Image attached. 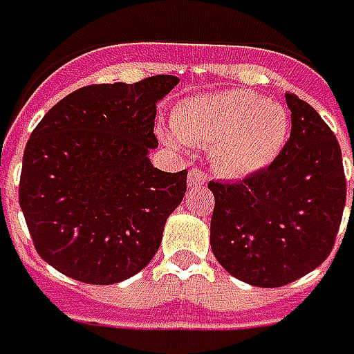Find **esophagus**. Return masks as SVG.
Segmentation results:
<instances>
[{"mask_svg": "<svg viewBox=\"0 0 354 354\" xmlns=\"http://www.w3.org/2000/svg\"><path fill=\"white\" fill-rule=\"evenodd\" d=\"M205 180H207V174H205L201 168H192L189 174H187V184H189V186H199V184H203Z\"/></svg>", "mask_w": 354, "mask_h": 354, "instance_id": "1", "label": "esophagus"}]
</instances>
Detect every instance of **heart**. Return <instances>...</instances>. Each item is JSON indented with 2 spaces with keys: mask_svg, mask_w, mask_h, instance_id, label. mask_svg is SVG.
Returning a JSON list of instances; mask_svg holds the SVG:
<instances>
[{
  "mask_svg": "<svg viewBox=\"0 0 354 354\" xmlns=\"http://www.w3.org/2000/svg\"><path fill=\"white\" fill-rule=\"evenodd\" d=\"M172 120L178 136L167 133L168 141L180 145L182 139L192 145L213 147V167L230 178L268 168L285 149L290 133L287 110L246 88L189 98L174 110Z\"/></svg>",
  "mask_w": 354,
  "mask_h": 354,
  "instance_id": "heart-1",
  "label": "heart"
}]
</instances>
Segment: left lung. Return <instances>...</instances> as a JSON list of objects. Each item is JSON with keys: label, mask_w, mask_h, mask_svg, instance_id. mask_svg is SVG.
<instances>
[{"label": "left lung", "mask_w": 354, "mask_h": 354, "mask_svg": "<svg viewBox=\"0 0 354 354\" xmlns=\"http://www.w3.org/2000/svg\"><path fill=\"white\" fill-rule=\"evenodd\" d=\"M285 98L292 127L281 155L240 182H209L211 250L232 277L254 287H283L322 266L347 199L335 133L308 102Z\"/></svg>", "instance_id": "1"}]
</instances>
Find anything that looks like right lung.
<instances>
[{"instance_id":"add662e5","label":"right lung","mask_w":354,"mask_h":354,"mask_svg":"<svg viewBox=\"0 0 354 354\" xmlns=\"http://www.w3.org/2000/svg\"><path fill=\"white\" fill-rule=\"evenodd\" d=\"M178 77L77 88L48 110L23 155L19 203L36 252L67 277L114 285L157 254L187 170L151 165L157 102Z\"/></svg>"}]
</instances>
